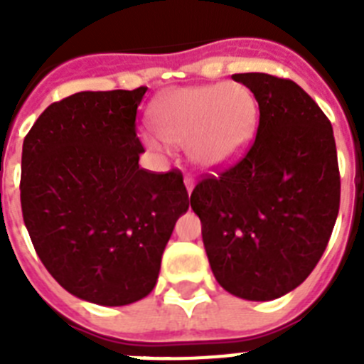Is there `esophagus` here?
<instances>
[{
	"label": "esophagus",
	"instance_id": "esophagus-1",
	"mask_svg": "<svg viewBox=\"0 0 364 364\" xmlns=\"http://www.w3.org/2000/svg\"><path fill=\"white\" fill-rule=\"evenodd\" d=\"M184 184H186V189H188V193H189V195H191L193 188H195V178L188 175V176H186V178H184Z\"/></svg>",
	"mask_w": 364,
	"mask_h": 364
}]
</instances>
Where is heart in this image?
<instances>
[{
	"mask_svg": "<svg viewBox=\"0 0 364 364\" xmlns=\"http://www.w3.org/2000/svg\"><path fill=\"white\" fill-rule=\"evenodd\" d=\"M259 105L242 83H211L173 89L154 100L149 117L163 140L186 146L188 156L202 169H220L239 159L257 127ZM151 151L162 141L142 133Z\"/></svg>",
	"mask_w": 364,
	"mask_h": 364,
	"instance_id": "1",
	"label": "heart"
}]
</instances>
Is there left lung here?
I'll list each match as a JSON object with an SVG mask.
<instances>
[{"mask_svg": "<svg viewBox=\"0 0 364 364\" xmlns=\"http://www.w3.org/2000/svg\"><path fill=\"white\" fill-rule=\"evenodd\" d=\"M259 104V127L242 159L191 193L218 284L246 301L295 290L323 257L339 213L333 129L291 80L233 74Z\"/></svg>", "mask_w": 364, "mask_h": 364, "instance_id": "8db88e82", "label": "left lung"}]
</instances>
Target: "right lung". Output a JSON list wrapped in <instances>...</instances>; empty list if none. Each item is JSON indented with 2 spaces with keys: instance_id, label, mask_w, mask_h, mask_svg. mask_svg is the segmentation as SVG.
<instances>
[{
  "instance_id": "1",
  "label": "right lung",
  "mask_w": 364,
  "mask_h": 364,
  "mask_svg": "<svg viewBox=\"0 0 364 364\" xmlns=\"http://www.w3.org/2000/svg\"><path fill=\"white\" fill-rule=\"evenodd\" d=\"M146 91L67 96L23 140L19 191L34 250L69 294L102 306L151 294L189 208L182 173L138 166L144 147L134 122Z\"/></svg>"
}]
</instances>
